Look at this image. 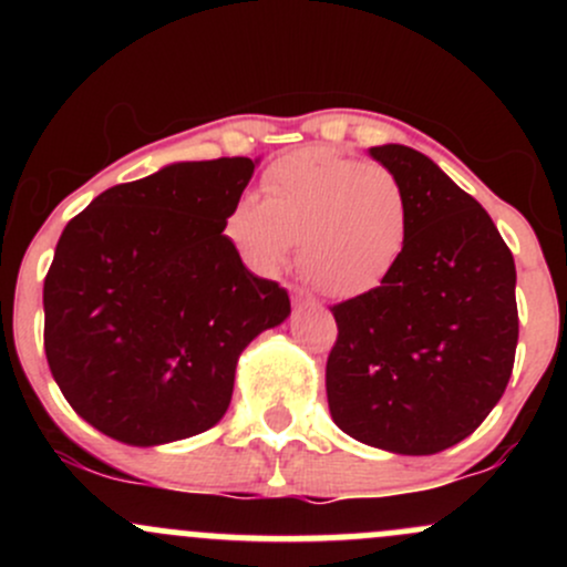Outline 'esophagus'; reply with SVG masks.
I'll return each instance as SVG.
<instances>
[{"mask_svg":"<svg viewBox=\"0 0 567 567\" xmlns=\"http://www.w3.org/2000/svg\"><path fill=\"white\" fill-rule=\"evenodd\" d=\"M292 303H296V306H311V309H320V301H317V298H311L309 292H303V290H298V288H292Z\"/></svg>","mask_w":567,"mask_h":567,"instance_id":"obj_1","label":"esophagus"}]
</instances>
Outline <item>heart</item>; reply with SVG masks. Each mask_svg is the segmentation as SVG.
Segmentation results:
<instances>
[{
    "label": "heart",
    "instance_id": "heart-1",
    "mask_svg": "<svg viewBox=\"0 0 567 567\" xmlns=\"http://www.w3.org/2000/svg\"><path fill=\"white\" fill-rule=\"evenodd\" d=\"M264 199L245 194L224 220L247 266L275 275L298 239V269L324 296L381 288L408 247L410 213L400 181L324 146L277 159L261 178Z\"/></svg>",
    "mask_w": 567,
    "mask_h": 567
}]
</instances>
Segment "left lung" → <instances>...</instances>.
Wrapping results in <instances>:
<instances>
[{"instance_id":"1","label":"left lung","mask_w":567,"mask_h":567,"mask_svg":"<svg viewBox=\"0 0 567 567\" xmlns=\"http://www.w3.org/2000/svg\"><path fill=\"white\" fill-rule=\"evenodd\" d=\"M400 181L410 234L381 288L336 303L324 368L341 432L402 455L466 440L509 383L517 349L512 250L477 199L415 148H370Z\"/></svg>"}]
</instances>
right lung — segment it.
Segmentation results:
<instances>
[{"mask_svg": "<svg viewBox=\"0 0 567 567\" xmlns=\"http://www.w3.org/2000/svg\"><path fill=\"white\" fill-rule=\"evenodd\" d=\"M258 159L175 162L106 188L71 218L44 277V354L69 405L125 445L224 419L237 360L288 320V290L224 234Z\"/></svg>", "mask_w": 567, "mask_h": 567, "instance_id": "obj_1", "label": "right lung"}]
</instances>
